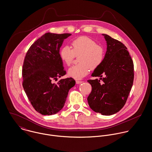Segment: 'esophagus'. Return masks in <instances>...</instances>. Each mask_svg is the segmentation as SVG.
Listing matches in <instances>:
<instances>
[{
    "mask_svg": "<svg viewBox=\"0 0 152 152\" xmlns=\"http://www.w3.org/2000/svg\"><path fill=\"white\" fill-rule=\"evenodd\" d=\"M83 82V81H80V80H76V84H81V83H82Z\"/></svg>",
    "mask_w": 152,
    "mask_h": 152,
    "instance_id": "34e87169",
    "label": "esophagus"
}]
</instances>
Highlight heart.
<instances>
[{"label": "heart", "mask_w": 152, "mask_h": 152, "mask_svg": "<svg viewBox=\"0 0 152 152\" xmlns=\"http://www.w3.org/2000/svg\"><path fill=\"white\" fill-rule=\"evenodd\" d=\"M71 47L68 45L63 47L59 52L62 61L70 65L75 55L79 54V64L69 69L68 75L75 79H80L85 76L89 69L98 68L103 61L104 57V48L91 38L82 36L74 39L71 42Z\"/></svg>", "instance_id": "obj_1"}]
</instances>
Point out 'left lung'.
I'll return each instance as SVG.
<instances>
[{
	"label": "left lung",
	"instance_id": "1",
	"mask_svg": "<svg viewBox=\"0 0 152 152\" xmlns=\"http://www.w3.org/2000/svg\"><path fill=\"white\" fill-rule=\"evenodd\" d=\"M102 35L106 41L107 51L101 65L91 74L100 78L87 80L92 87L87 101L94 111L111 115L118 113L127 100L134 82V64L122 42L107 34ZM102 74L104 77L101 78Z\"/></svg>",
	"mask_w": 152,
	"mask_h": 152
}]
</instances>
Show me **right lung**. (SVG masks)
I'll use <instances>...</instances> for the list:
<instances>
[{
	"label": "right lung",
	"mask_w": 152,
	"mask_h": 152,
	"mask_svg": "<svg viewBox=\"0 0 152 152\" xmlns=\"http://www.w3.org/2000/svg\"><path fill=\"white\" fill-rule=\"evenodd\" d=\"M71 34L48 33L27 51L23 66V87L34 109L42 115L58 113L64 107L69 90L76 83L70 77L53 80L66 74L59 50Z\"/></svg>",
	"instance_id": "add662e5"
}]
</instances>
